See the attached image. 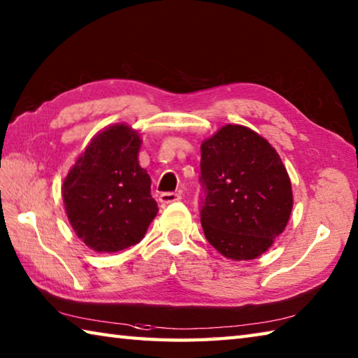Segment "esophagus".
Instances as JSON below:
<instances>
[{
  "mask_svg": "<svg viewBox=\"0 0 358 358\" xmlns=\"http://www.w3.org/2000/svg\"><path fill=\"white\" fill-rule=\"evenodd\" d=\"M176 201H180V194L179 193H174V192L160 193V196H159V202H160L162 206L171 204V202H176Z\"/></svg>",
  "mask_w": 358,
  "mask_h": 358,
  "instance_id": "esophagus-1",
  "label": "esophagus"
}]
</instances>
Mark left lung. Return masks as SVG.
Here are the masks:
<instances>
[{"instance_id":"left-lung-1","label":"left lung","mask_w":358,"mask_h":358,"mask_svg":"<svg viewBox=\"0 0 358 358\" xmlns=\"http://www.w3.org/2000/svg\"><path fill=\"white\" fill-rule=\"evenodd\" d=\"M201 224L207 241L232 260L259 257L284 232L292 182L268 141L227 124L201 145Z\"/></svg>"}]
</instances>
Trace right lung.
<instances>
[{
  "instance_id": "1",
  "label": "right lung",
  "mask_w": 358,
  "mask_h": 358,
  "mask_svg": "<svg viewBox=\"0 0 358 358\" xmlns=\"http://www.w3.org/2000/svg\"><path fill=\"white\" fill-rule=\"evenodd\" d=\"M140 136L126 124L99 132L65 178L62 196L78 237L96 252L137 245L159 212L138 165Z\"/></svg>"
}]
</instances>
